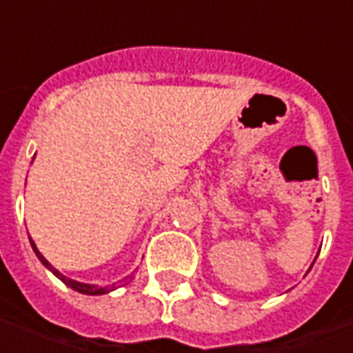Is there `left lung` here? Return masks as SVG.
Instances as JSON below:
<instances>
[{
  "instance_id": "left-lung-1",
  "label": "left lung",
  "mask_w": 353,
  "mask_h": 353,
  "mask_svg": "<svg viewBox=\"0 0 353 353\" xmlns=\"http://www.w3.org/2000/svg\"><path fill=\"white\" fill-rule=\"evenodd\" d=\"M314 261H316V259H314ZM310 267H312V265H310Z\"/></svg>"
}]
</instances>
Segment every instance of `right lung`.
Here are the masks:
<instances>
[{"instance_id": "1", "label": "right lung", "mask_w": 353, "mask_h": 353, "mask_svg": "<svg viewBox=\"0 0 353 353\" xmlns=\"http://www.w3.org/2000/svg\"><path fill=\"white\" fill-rule=\"evenodd\" d=\"M29 241H31V248H33L34 255L39 257V261L45 265L48 271H50V273L54 275V277L61 279V281L64 283V285H66V287H70V289H74V291L82 292V294H105V292H110V291H114V289H116V283H114V285H110V287H98V285H90V283H80V281H74V279H68L66 275H62L59 269H54L52 265L48 263L47 259L43 257V253L37 250V245H34L33 239H29Z\"/></svg>"}]
</instances>
